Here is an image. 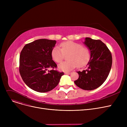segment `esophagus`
<instances>
[{"instance_id": "obj_1", "label": "esophagus", "mask_w": 127, "mask_h": 127, "mask_svg": "<svg viewBox=\"0 0 127 127\" xmlns=\"http://www.w3.org/2000/svg\"><path fill=\"white\" fill-rule=\"evenodd\" d=\"M71 72H65V74L70 75V74H71Z\"/></svg>"}]
</instances>
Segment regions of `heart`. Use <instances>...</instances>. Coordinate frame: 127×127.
I'll list each match as a JSON object with an SVG mask.
<instances>
[{"label":"heart","instance_id":"b5f03b06","mask_svg":"<svg viewBox=\"0 0 127 127\" xmlns=\"http://www.w3.org/2000/svg\"><path fill=\"white\" fill-rule=\"evenodd\" d=\"M61 48L56 46L51 51V57L57 63L62 61L65 55H68V61L60 63L58 67L60 70L69 71L77 67H82L87 65L91 59L90 49L82 45L73 41H67L60 44Z\"/></svg>","mask_w":127,"mask_h":127}]
</instances>
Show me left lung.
<instances>
[{
    "mask_svg": "<svg viewBox=\"0 0 127 127\" xmlns=\"http://www.w3.org/2000/svg\"><path fill=\"white\" fill-rule=\"evenodd\" d=\"M84 43L91 51V59L87 69L77 71L79 78L74 82L80 88L91 91L99 88L108 78L112 57L107 46L100 40L86 37Z\"/></svg>",
    "mask_w": 127,
    "mask_h": 127,
    "instance_id": "obj_1",
    "label": "left lung"
}]
</instances>
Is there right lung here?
Wrapping results in <instances>:
<instances>
[{
	"mask_svg": "<svg viewBox=\"0 0 127 127\" xmlns=\"http://www.w3.org/2000/svg\"><path fill=\"white\" fill-rule=\"evenodd\" d=\"M56 41L39 39L26 44L19 57V70L22 79L29 88L45 93L55 88L63 72H59L52 60L51 51ZM49 68H52L48 71Z\"/></svg>",
	"mask_w": 127,
	"mask_h": 127,
	"instance_id": "right-lung-1",
	"label": "right lung"
}]
</instances>
